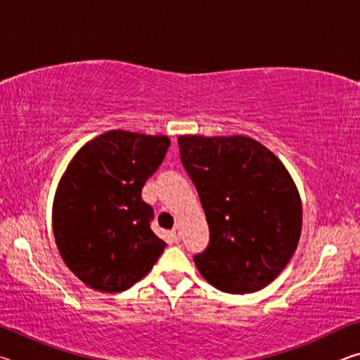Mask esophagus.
Instances as JSON below:
<instances>
[{
    "instance_id": "34e87169",
    "label": "esophagus",
    "mask_w": 360,
    "mask_h": 360,
    "mask_svg": "<svg viewBox=\"0 0 360 360\" xmlns=\"http://www.w3.org/2000/svg\"><path fill=\"white\" fill-rule=\"evenodd\" d=\"M169 236H172V241L173 243H179L181 240V233H179V225H174L172 233H169Z\"/></svg>"
}]
</instances>
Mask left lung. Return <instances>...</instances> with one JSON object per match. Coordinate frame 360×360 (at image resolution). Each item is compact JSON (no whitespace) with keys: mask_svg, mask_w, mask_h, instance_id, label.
<instances>
[{"mask_svg":"<svg viewBox=\"0 0 360 360\" xmlns=\"http://www.w3.org/2000/svg\"><path fill=\"white\" fill-rule=\"evenodd\" d=\"M178 143L210 227L208 248L193 257L198 271L227 294L264 289L300 240L302 200L294 179L249 136L182 135Z\"/></svg>","mask_w":360,"mask_h":360,"instance_id":"obj_1","label":"left lung"}]
</instances>
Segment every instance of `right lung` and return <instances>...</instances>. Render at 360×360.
I'll use <instances>...</instances> for the list:
<instances>
[{"label":"right lung","instance_id":"1","mask_svg":"<svg viewBox=\"0 0 360 360\" xmlns=\"http://www.w3.org/2000/svg\"><path fill=\"white\" fill-rule=\"evenodd\" d=\"M169 138L109 130L84 144L58 182L52 227L66 266L95 290L130 289L167 243L150 230L154 210L141 191L165 157Z\"/></svg>","mask_w":360,"mask_h":360}]
</instances>
